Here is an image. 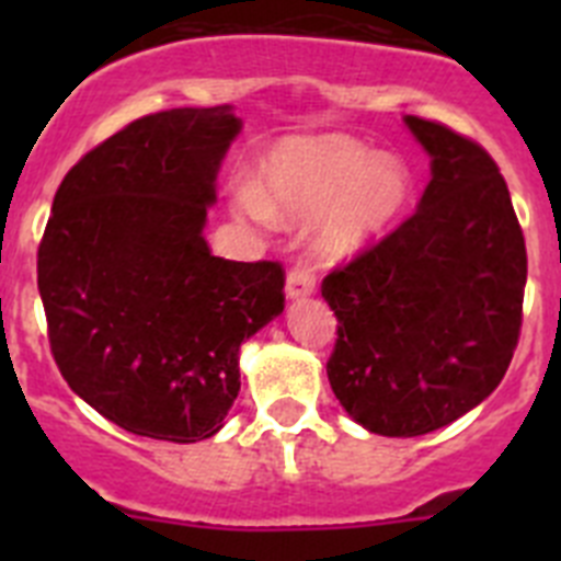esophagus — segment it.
<instances>
[{"label": "esophagus", "instance_id": "obj_1", "mask_svg": "<svg viewBox=\"0 0 561 561\" xmlns=\"http://www.w3.org/2000/svg\"><path fill=\"white\" fill-rule=\"evenodd\" d=\"M314 270L306 264H297L291 266L289 275H286V297L289 300H297V297H306L314 291Z\"/></svg>", "mask_w": 561, "mask_h": 561}]
</instances>
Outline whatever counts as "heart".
Returning a JSON list of instances; mask_svg holds the SVG:
<instances>
[{"label":"heart","instance_id":"obj_1","mask_svg":"<svg viewBox=\"0 0 561 561\" xmlns=\"http://www.w3.org/2000/svg\"><path fill=\"white\" fill-rule=\"evenodd\" d=\"M408 196V168L351 137L286 140L257 168L255 193L244 191L238 207L250 219L320 221V250L345 255L393 219Z\"/></svg>","mask_w":561,"mask_h":561}]
</instances>
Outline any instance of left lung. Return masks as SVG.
I'll use <instances>...</instances> for the list:
<instances>
[{
	"label": "left lung",
	"mask_w": 561,
	"mask_h": 561,
	"mask_svg": "<svg viewBox=\"0 0 561 561\" xmlns=\"http://www.w3.org/2000/svg\"><path fill=\"white\" fill-rule=\"evenodd\" d=\"M433 180L419 210L323 277L329 381L376 435L413 438L478 408L508 370L528 275L508 185L483 146L408 114Z\"/></svg>",
	"instance_id": "8db88e82"
}]
</instances>
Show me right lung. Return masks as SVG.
Masks as SVG:
<instances>
[{
    "label": "right lung",
    "instance_id": "right-lung-1",
    "mask_svg": "<svg viewBox=\"0 0 561 561\" xmlns=\"http://www.w3.org/2000/svg\"><path fill=\"white\" fill-rule=\"evenodd\" d=\"M238 131L230 106L146 114L83 153L53 199L38 244L49 351L134 435L219 433L241 342L284 311V266L216 257L202 236Z\"/></svg>",
    "mask_w": 561,
    "mask_h": 561
}]
</instances>
